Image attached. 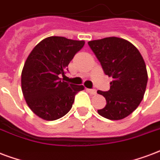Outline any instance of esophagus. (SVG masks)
<instances>
[{
    "label": "esophagus",
    "instance_id": "obj_1",
    "mask_svg": "<svg viewBox=\"0 0 160 160\" xmlns=\"http://www.w3.org/2000/svg\"><path fill=\"white\" fill-rule=\"evenodd\" d=\"M88 93H89L90 94H92V95H95L97 92H96L95 89H87Z\"/></svg>",
    "mask_w": 160,
    "mask_h": 160
}]
</instances>
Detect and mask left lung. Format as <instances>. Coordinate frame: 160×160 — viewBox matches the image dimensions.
Listing matches in <instances>:
<instances>
[{"instance_id":"8db88e82","label":"left lung","mask_w":160,"mask_h":160,"mask_svg":"<svg viewBox=\"0 0 160 160\" xmlns=\"http://www.w3.org/2000/svg\"><path fill=\"white\" fill-rule=\"evenodd\" d=\"M88 44L104 73L113 78L109 91H97L106 99L105 107L98 113L109 120L126 118L140 104L147 87L148 72L141 53L131 42L117 37Z\"/></svg>"}]
</instances>
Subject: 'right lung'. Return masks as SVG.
I'll list each match as a JSON object with an SVG mask.
<instances>
[{"mask_svg":"<svg viewBox=\"0 0 160 160\" xmlns=\"http://www.w3.org/2000/svg\"><path fill=\"white\" fill-rule=\"evenodd\" d=\"M84 40L50 36L39 42L28 56L21 75L22 94L36 116L45 121L64 116L72 106L82 85L62 81L68 64L81 50Z\"/></svg>","mask_w":160,"mask_h":160,"instance_id":"right-lung-1","label":"right lung"}]
</instances>
